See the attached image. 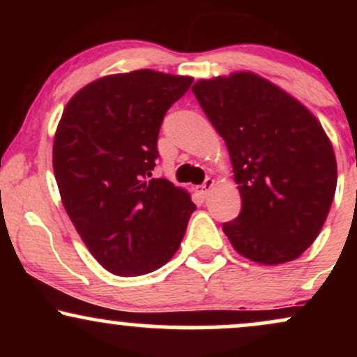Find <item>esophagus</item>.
<instances>
[{
	"label": "esophagus",
	"mask_w": 357,
	"mask_h": 357,
	"mask_svg": "<svg viewBox=\"0 0 357 357\" xmlns=\"http://www.w3.org/2000/svg\"><path fill=\"white\" fill-rule=\"evenodd\" d=\"M213 186H215V179L206 178V179H204V183L202 184V186H199V192H202L204 198H206V196L210 195V191H211Z\"/></svg>",
	"instance_id": "esophagus-1"
}]
</instances>
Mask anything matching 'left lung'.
I'll list each match as a JSON object with an SVG mask.
<instances>
[{"label":"left lung","instance_id":"1","mask_svg":"<svg viewBox=\"0 0 357 357\" xmlns=\"http://www.w3.org/2000/svg\"><path fill=\"white\" fill-rule=\"evenodd\" d=\"M192 93L230 153L241 211L223 223L248 260H296L333 204L337 166L322 126L301 102L250 72L199 80Z\"/></svg>","mask_w":357,"mask_h":357}]
</instances>
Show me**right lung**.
Segmentation results:
<instances>
[{
	"instance_id": "obj_1",
	"label": "right lung",
	"mask_w": 357,
	"mask_h": 357,
	"mask_svg": "<svg viewBox=\"0 0 357 357\" xmlns=\"http://www.w3.org/2000/svg\"><path fill=\"white\" fill-rule=\"evenodd\" d=\"M191 84V77L154 70L102 77L61 114L53 141L61 203L114 275H144L167 264L196 210L186 191L153 178L162 119Z\"/></svg>"
}]
</instances>
